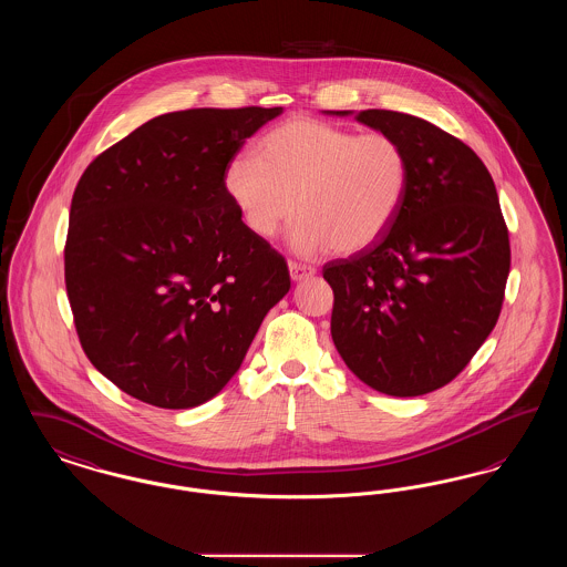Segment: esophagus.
<instances>
[{
	"instance_id": "34e87169",
	"label": "esophagus",
	"mask_w": 567,
	"mask_h": 567,
	"mask_svg": "<svg viewBox=\"0 0 567 567\" xmlns=\"http://www.w3.org/2000/svg\"><path fill=\"white\" fill-rule=\"evenodd\" d=\"M289 274H291V280H303V278H310L315 276L317 270L312 266H306V264H297V261H289Z\"/></svg>"
}]
</instances>
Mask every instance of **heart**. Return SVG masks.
Instances as JSON below:
<instances>
[{
  "label": "heart",
  "instance_id": "heart-1",
  "mask_svg": "<svg viewBox=\"0 0 567 567\" xmlns=\"http://www.w3.org/2000/svg\"><path fill=\"white\" fill-rule=\"evenodd\" d=\"M408 187L410 162L398 137L303 116L276 125L257 155H236L223 172V189L257 238H276L297 210L293 248L301 255H349L377 243Z\"/></svg>",
  "mask_w": 567,
  "mask_h": 567
}]
</instances>
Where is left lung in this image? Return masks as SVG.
<instances>
[{"label": "left lung", "mask_w": 567, "mask_h": 567, "mask_svg": "<svg viewBox=\"0 0 567 567\" xmlns=\"http://www.w3.org/2000/svg\"><path fill=\"white\" fill-rule=\"evenodd\" d=\"M354 118L402 142L410 187L377 243L324 266L331 338L368 386L416 398L457 377L497 323L511 271L508 227L485 163L455 135L393 110Z\"/></svg>", "instance_id": "obj_1"}]
</instances>
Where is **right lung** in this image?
<instances>
[{"instance_id": "1", "label": "right lung", "mask_w": 567, "mask_h": 567, "mask_svg": "<svg viewBox=\"0 0 567 567\" xmlns=\"http://www.w3.org/2000/svg\"><path fill=\"white\" fill-rule=\"evenodd\" d=\"M280 112L155 116L89 163L76 185L65 289L82 351L144 404L213 400L291 289L285 257L246 229L223 189L225 165Z\"/></svg>"}]
</instances>
